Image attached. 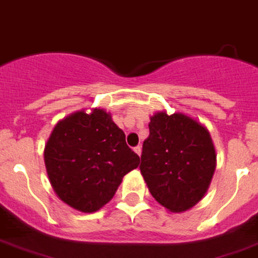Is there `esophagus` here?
Returning a JSON list of instances; mask_svg holds the SVG:
<instances>
[{"instance_id":"esophagus-1","label":"esophagus","mask_w":258,"mask_h":258,"mask_svg":"<svg viewBox=\"0 0 258 258\" xmlns=\"http://www.w3.org/2000/svg\"><path fill=\"white\" fill-rule=\"evenodd\" d=\"M134 151H135V154H138L139 156L142 155V147H140V146H136V147L134 148Z\"/></svg>"}]
</instances>
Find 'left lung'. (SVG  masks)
Instances as JSON below:
<instances>
[{
    "instance_id": "8db88e82",
    "label": "left lung",
    "mask_w": 258,
    "mask_h": 258,
    "mask_svg": "<svg viewBox=\"0 0 258 258\" xmlns=\"http://www.w3.org/2000/svg\"><path fill=\"white\" fill-rule=\"evenodd\" d=\"M140 172L154 199L171 213H183L205 196L216 169L208 128L184 112L158 111L150 118Z\"/></svg>"
}]
</instances>
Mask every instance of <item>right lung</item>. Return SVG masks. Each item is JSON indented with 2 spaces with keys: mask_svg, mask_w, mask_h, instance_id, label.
I'll list each match as a JSON object with an SVG mask.
<instances>
[{
  "mask_svg": "<svg viewBox=\"0 0 258 258\" xmlns=\"http://www.w3.org/2000/svg\"><path fill=\"white\" fill-rule=\"evenodd\" d=\"M43 158L56 196L83 213L107 204L124 175L140 162L110 112L98 107L60 119L46 142Z\"/></svg>",
  "mask_w": 258,
  "mask_h": 258,
  "instance_id": "obj_1",
  "label": "right lung"
}]
</instances>
